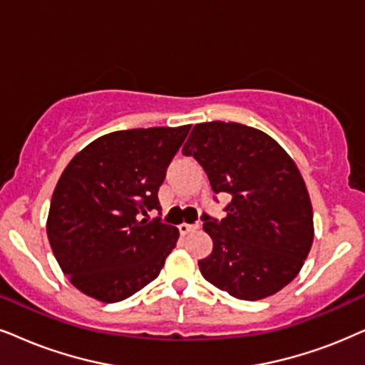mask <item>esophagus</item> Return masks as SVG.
Listing matches in <instances>:
<instances>
[{
	"instance_id": "obj_1",
	"label": "esophagus",
	"mask_w": 365,
	"mask_h": 365,
	"mask_svg": "<svg viewBox=\"0 0 365 365\" xmlns=\"http://www.w3.org/2000/svg\"><path fill=\"white\" fill-rule=\"evenodd\" d=\"M195 229H198V224H180L178 225V230L182 236H185V234L192 232V230H195Z\"/></svg>"
}]
</instances>
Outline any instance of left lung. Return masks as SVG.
Returning a JSON list of instances; mask_svg holds the SVG:
<instances>
[{"label": "left lung", "instance_id": "obj_1", "mask_svg": "<svg viewBox=\"0 0 365 365\" xmlns=\"http://www.w3.org/2000/svg\"><path fill=\"white\" fill-rule=\"evenodd\" d=\"M182 153L200 163L214 193L230 195L224 219L202 214L214 242L198 261L202 276L247 302L292 283L310 252L313 212L288 153L259 129L224 121L195 124Z\"/></svg>", "mask_w": 365, "mask_h": 365}]
</instances>
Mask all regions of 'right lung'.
<instances>
[{
    "instance_id": "add662e5",
    "label": "right lung",
    "mask_w": 365,
    "mask_h": 365,
    "mask_svg": "<svg viewBox=\"0 0 365 365\" xmlns=\"http://www.w3.org/2000/svg\"><path fill=\"white\" fill-rule=\"evenodd\" d=\"M188 131L190 126L109 133L63 170L47 234L62 271L87 297L121 302L160 274L178 229L161 217H143L161 210L158 188Z\"/></svg>"
}]
</instances>
